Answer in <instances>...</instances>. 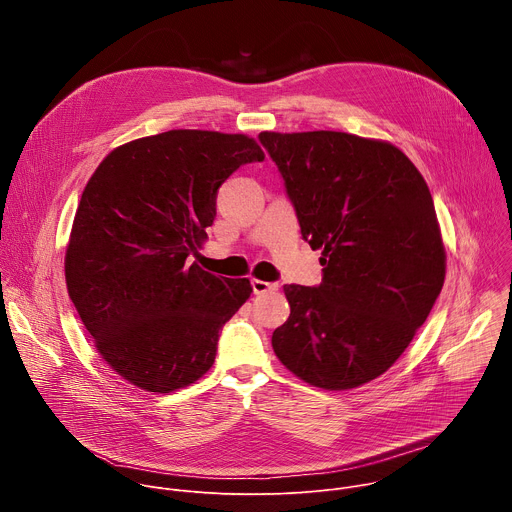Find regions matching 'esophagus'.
Listing matches in <instances>:
<instances>
[{
  "instance_id": "esophagus-1",
  "label": "esophagus",
  "mask_w": 512,
  "mask_h": 512,
  "mask_svg": "<svg viewBox=\"0 0 512 512\" xmlns=\"http://www.w3.org/2000/svg\"><path fill=\"white\" fill-rule=\"evenodd\" d=\"M251 285H253L255 294H259V296H261V294H271V291L277 289V283H273V281H261V279H253Z\"/></svg>"
}]
</instances>
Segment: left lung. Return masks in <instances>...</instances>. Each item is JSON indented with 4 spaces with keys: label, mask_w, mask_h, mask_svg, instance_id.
<instances>
[{
    "label": "left lung",
    "mask_w": 512,
    "mask_h": 512,
    "mask_svg": "<svg viewBox=\"0 0 512 512\" xmlns=\"http://www.w3.org/2000/svg\"><path fill=\"white\" fill-rule=\"evenodd\" d=\"M322 249V283L283 285L273 350L302 381L344 391L383 375L427 320L446 277L429 188L395 145L342 131L259 133Z\"/></svg>",
    "instance_id": "8db88e82"
}]
</instances>
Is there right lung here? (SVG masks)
<instances>
[{"label": "right lung", "mask_w": 512, "mask_h": 512, "mask_svg": "<svg viewBox=\"0 0 512 512\" xmlns=\"http://www.w3.org/2000/svg\"><path fill=\"white\" fill-rule=\"evenodd\" d=\"M263 158L241 133L172 129L113 150L85 186L64 257L68 296L131 385L172 393L212 367L218 334L253 287L190 255L214 221L221 184Z\"/></svg>", "instance_id": "add662e5"}]
</instances>
